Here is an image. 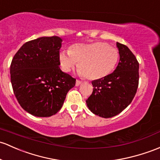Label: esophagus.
<instances>
[{
    "mask_svg": "<svg viewBox=\"0 0 160 160\" xmlns=\"http://www.w3.org/2000/svg\"><path fill=\"white\" fill-rule=\"evenodd\" d=\"M82 81H79V80H76V82H75V85H76V86H78V85H81V84H82Z\"/></svg>",
    "mask_w": 160,
    "mask_h": 160,
    "instance_id": "34e87169",
    "label": "esophagus"
}]
</instances>
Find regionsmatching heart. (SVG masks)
<instances>
[{"label":"heart","mask_w":160,"mask_h":160,"mask_svg":"<svg viewBox=\"0 0 160 160\" xmlns=\"http://www.w3.org/2000/svg\"><path fill=\"white\" fill-rule=\"evenodd\" d=\"M119 51L107 42L75 44L68 53L61 52L59 62L65 72L78 65L79 73L89 80H98L110 75L119 60Z\"/></svg>","instance_id":"b5f03b06"}]
</instances>
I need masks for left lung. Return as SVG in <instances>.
<instances>
[{
  "mask_svg": "<svg viewBox=\"0 0 160 160\" xmlns=\"http://www.w3.org/2000/svg\"><path fill=\"white\" fill-rule=\"evenodd\" d=\"M120 61L114 72L92 81L93 92L86 100L89 110L101 118L116 116L131 103L139 85V62L127 46L117 42Z\"/></svg>",
  "mask_w": 160,
  "mask_h": 160,
  "instance_id": "obj_1",
  "label": "left lung"
}]
</instances>
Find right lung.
Listing matches in <instances>:
<instances>
[{
    "label": "right lung",
    "instance_id": "right-lung-1",
    "mask_svg": "<svg viewBox=\"0 0 160 160\" xmlns=\"http://www.w3.org/2000/svg\"><path fill=\"white\" fill-rule=\"evenodd\" d=\"M62 39L44 37L23 44L11 64V82L19 104L27 112L47 118L62 107L75 78L59 68Z\"/></svg>",
    "mask_w": 160,
    "mask_h": 160
}]
</instances>
